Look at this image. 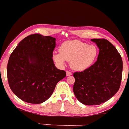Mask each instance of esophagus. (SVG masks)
Returning a JSON list of instances; mask_svg holds the SVG:
<instances>
[{
	"instance_id": "obj_1",
	"label": "esophagus",
	"mask_w": 129,
	"mask_h": 129,
	"mask_svg": "<svg viewBox=\"0 0 129 129\" xmlns=\"http://www.w3.org/2000/svg\"><path fill=\"white\" fill-rule=\"evenodd\" d=\"M66 74H67V76H71L72 73H71L70 72H69V71H66Z\"/></svg>"
}]
</instances>
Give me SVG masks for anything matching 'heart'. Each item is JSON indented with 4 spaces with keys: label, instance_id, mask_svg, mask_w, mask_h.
<instances>
[{
    "label": "heart",
    "instance_id": "b5f03b06",
    "mask_svg": "<svg viewBox=\"0 0 129 129\" xmlns=\"http://www.w3.org/2000/svg\"><path fill=\"white\" fill-rule=\"evenodd\" d=\"M98 54V50L96 46L74 40L62 43L59 47V53L54 52L52 57L59 66H63L66 60L70 61L72 69L84 71L94 63Z\"/></svg>",
    "mask_w": 129,
    "mask_h": 129
}]
</instances>
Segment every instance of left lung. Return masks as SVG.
I'll return each instance as SVG.
<instances>
[{
	"label": "left lung",
	"instance_id": "left-lung-1",
	"mask_svg": "<svg viewBox=\"0 0 129 129\" xmlns=\"http://www.w3.org/2000/svg\"><path fill=\"white\" fill-rule=\"evenodd\" d=\"M100 49L96 61L83 72H75L73 92L85 105H100L109 100L119 90L122 60L118 50L105 39H93Z\"/></svg>",
	"mask_w": 129,
	"mask_h": 129
}]
</instances>
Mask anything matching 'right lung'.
<instances>
[{
    "mask_svg": "<svg viewBox=\"0 0 129 129\" xmlns=\"http://www.w3.org/2000/svg\"><path fill=\"white\" fill-rule=\"evenodd\" d=\"M55 47V38L36 33L25 38L13 50L7 65V77L11 90L21 100L44 103L66 76V72L57 69L53 62Z\"/></svg>",
    "mask_w": 129,
    "mask_h": 129,
    "instance_id": "right-lung-1",
    "label": "right lung"
}]
</instances>
